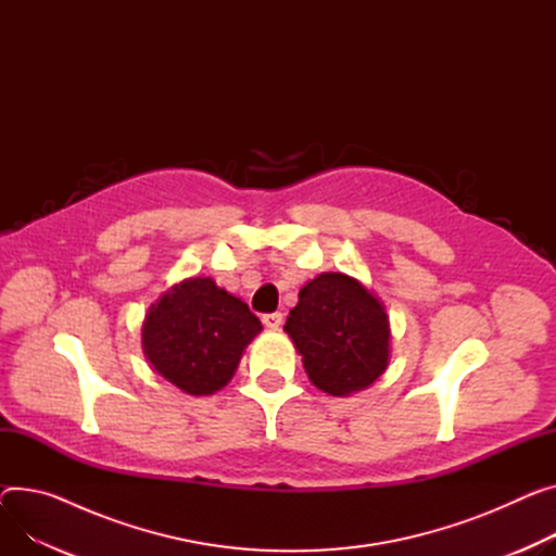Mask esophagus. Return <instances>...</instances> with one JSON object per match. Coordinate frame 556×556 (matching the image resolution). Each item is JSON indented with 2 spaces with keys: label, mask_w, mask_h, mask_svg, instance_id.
I'll use <instances>...</instances> for the list:
<instances>
[{
  "label": "esophagus",
  "mask_w": 556,
  "mask_h": 556,
  "mask_svg": "<svg viewBox=\"0 0 556 556\" xmlns=\"http://www.w3.org/2000/svg\"><path fill=\"white\" fill-rule=\"evenodd\" d=\"M263 323H265L267 329H278L282 325V314H278V312L276 314H265Z\"/></svg>",
  "instance_id": "esophagus-1"
}]
</instances>
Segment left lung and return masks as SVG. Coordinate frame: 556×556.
Listing matches in <instances>:
<instances>
[{
  "label": "left lung",
  "mask_w": 556,
  "mask_h": 556,
  "mask_svg": "<svg viewBox=\"0 0 556 556\" xmlns=\"http://www.w3.org/2000/svg\"><path fill=\"white\" fill-rule=\"evenodd\" d=\"M285 331L318 390L350 396L390 365V316L356 278L320 274L298 293Z\"/></svg>",
  "instance_id": "8db88e82"
}]
</instances>
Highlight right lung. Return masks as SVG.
<instances>
[{
    "instance_id": "1",
    "label": "right lung",
    "mask_w": 556,
    "mask_h": 556,
    "mask_svg": "<svg viewBox=\"0 0 556 556\" xmlns=\"http://www.w3.org/2000/svg\"><path fill=\"white\" fill-rule=\"evenodd\" d=\"M263 331L247 303L211 278L170 287L142 323V350L151 367L191 396L223 390L244 348Z\"/></svg>"
}]
</instances>
